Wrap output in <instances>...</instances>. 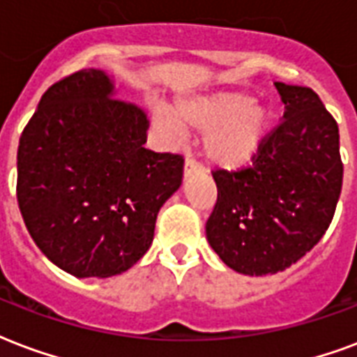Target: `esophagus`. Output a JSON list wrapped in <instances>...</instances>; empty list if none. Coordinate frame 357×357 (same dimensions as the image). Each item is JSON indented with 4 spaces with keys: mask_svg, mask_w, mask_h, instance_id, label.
<instances>
[{
    "mask_svg": "<svg viewBox=\"0 0 357 357\" xmlns=\"http://www.w3.org/2000/svg\"><path fill=\"white\" fill-rule=\"evenodd\" d=\"M198 172H202V167H200V165H198L195 159L187 157V160H185V168H183L185 178H189V176H192V174H198Z\"/></svg>",
    "mask_w": 357,
    "mask_h": 357,
    "instance_id": "34e87169",
    "label": "esophagus"
}]
</instances>
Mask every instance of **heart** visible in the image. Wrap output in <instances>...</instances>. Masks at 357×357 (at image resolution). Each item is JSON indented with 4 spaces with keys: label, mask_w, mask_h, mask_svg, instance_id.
<instances>
[{
    "label": "heart",
    "mask_w": 357,
    "mask_h": 357,
    "mask_svg": "<svg viewBox=\"0 0 357 357\" xmlns=\"http://www.w3.org/2000/svg\"><path fill=\"white\" fill-rule=\"evenodd\" d=\"M269 108L243 91H217L176 102L162 116L168 130L192 129L204 135V155L215 167L236 170L255 159L271 129Z\"/></svg>",
    "instance_id": "obj_1"
}]
</instances>
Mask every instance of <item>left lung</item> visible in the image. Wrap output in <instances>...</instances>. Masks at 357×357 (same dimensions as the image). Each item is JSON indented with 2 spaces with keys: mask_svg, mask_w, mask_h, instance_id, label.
<instances>
[{
  "mask_svg": "<svg viewBox=\"0 0 357 357\" xmlns=\"http://www.w3.org/2000/svg\"><path fill=\"white\" fill-rule=\"evenodd\" d=\"M282 121L236 172L215 170L206 236L243 275H273L305 257L330 227L342 187L339 127L311 88L275 82Z\"/></svg>",
  "mask_w": 357,
  "mask_h": 357,
  "instance_id": "1",
  "label": "left lung"
}]
</instances>
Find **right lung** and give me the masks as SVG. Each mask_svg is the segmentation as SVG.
<instances>
[{
	"label": "right lung",
	"instance_id": "1",
	"mask_svg": "<svg viewBox=\"0 0 357 357\" xmlns=\"http://www.w3.org/2000/svg\"><path fill=\"white\" fill-rule=\"evenodd\" d=\"M149 119L82 69L46 89L20 136L16 198L29 236L70 275H119L146 255L183 157L144 148Z\"/></svg>",
	"mask_w": 357,
	"mask_h": 357
}]
</instances>
